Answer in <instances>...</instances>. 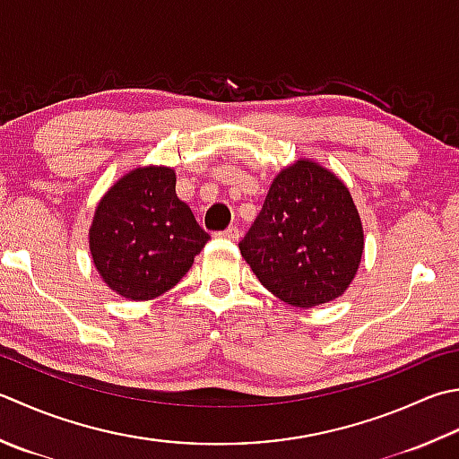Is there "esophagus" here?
<instances>
[{
	"mask_svg": "<svg viewBox=\"0 0 459 459\" xmlns=\"http://www.w3.org/2000/svg\"><path fill=\"white\" fill-rule=\"evenodd\" d=\"M219 237L229 238V240H238L240 238V229L238 227H229L227 230H221Z\"/></svg>",
	"mask_w": 459,
	"mask_h": 459,
	"instance_id": "34e87169",
	"label": "esophagus"
}]
</instances>
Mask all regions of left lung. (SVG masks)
<instances>
[{
  "mask_svg": "<svg viewBox=\"0 0 459 459\" xmlns=\"http://www.w3.org/2000/svg\"><path fill=\"white\" fill-rule=\"evenodd\" d=\"M238 248L266 290L290 307L312 308L352 282L364 232L344 183L302 159L274 178Z\"/></svg>",
  "mask_w": 459,
  "mask_h": 459,
  "instance_id": "obj_1",
  "label": "left lung"
}]
</instances>
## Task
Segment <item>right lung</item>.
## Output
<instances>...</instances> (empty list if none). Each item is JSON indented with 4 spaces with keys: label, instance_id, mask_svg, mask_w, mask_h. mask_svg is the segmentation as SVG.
Segmentation results:
<instances>
[{
    "label": "right lung",
    "instance_id": "obj_1",
    "mask_svg": "<svg viewBox=\"0 0 459 459\" xmlns=\"http://www.w3.org/2000/svg\"><path fill=\"white\" fill-rule=\"evenodd\" d=\"M175 170L134 169L99 203L89 248L103 281L131 300L170 290L211 235L175 193Z\"/></svg>",
    "mask_w": 459,
    "mask_h": 459
}]
</instances>
